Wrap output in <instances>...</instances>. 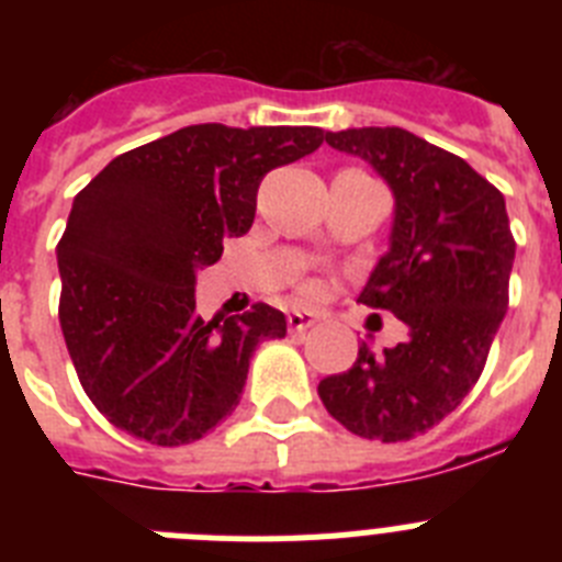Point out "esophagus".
Segmentation results:
<instances>
[{
  "mask_svg": "<svg viewBox=\"0 0 562 562\" xmlns=\"http://www.w3.org/2000/svg\"><path fill=\"white\" fill-rule=\"evenodd\" d=\"M286 324H290V331L301 335V331L312 329V326L317 324V315H312V312L295 310V312H290V315H286Z\"/></svg>",
  "mask_w": 562,
  "mask_h": 562,
  "instance_id": "obj_1",
  "label": "esophagus"
}]
</instances>
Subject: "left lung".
Here are the masks:
<instances>
[{
  "label": "left lung",
  "mask_w": 562,
  "mask_h": 562,
  "mask_svg": "<svg viewBox=\"0 0 562 562\" xmlns=\"http://www.w3.org/2000/svg\"><path fill=\"white\" fill-rule=\"evenodd\" d=\"M326 143L391 188L389 250L357 301L400 317L408 340L380 357L362 342L355 366L321 380L317 394L362 439H414L473 391L506 315L515 238L504 193L405 128L326 132Z\"/></svg>",
  "instance_id": "1"
}]
</instances>
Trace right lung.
I'll return each instance as SVG.
<instances>
[{"instance_id":"add662e5","label":"right lung","mask_w":562,"mask_h":562,"mask_svg":"<svg viewBox=\"0 0 562 562\" xmlns=\"http://www.w3.org/2000/svg\"><path fill=\"white\" fill-rule=\"evenodd\" d=\"M324 143L317 126L200 123L114 157L72 202L56 247L67 351L114 428L191 445L236 411L261 340L284 312H196V276L250 231L265 173Z\"/></svg>"}]
</instances>
